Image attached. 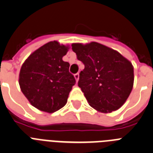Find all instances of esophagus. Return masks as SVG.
Wrapping results in <instances>:
<instances>
[{"mask_svg":"<svg viewBox=\"0 0 153 153\" xmlns=\"http://www.w3.org/2000/svg\"><path fill=\"white\" fill-rule=\"evenodd\" d=\"M74 76H75V80H76V82H78V79H79V73L75 74V75H74Z\"/></svg>","mask_w":153,"mask_h":153,"instance_id":"obj_1","label":"esophagus"}]
</instances>
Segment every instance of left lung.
I'll return each mask as SVG.
<instances>
[{"label":"left lung","mask_w":153,"mask_h":153,"mask_svg":"<svg viewBox=\"0 0 153 153\" xmlns=\"http://www.w3.org/2000/svg\"><path fill=\"white\" fill-rule=\"evenodd\" d=\"M71 46L78 59L85 65L78 85L89 104L102 113L119 109L133 88L131 62L117 51L95 42L73 43Z\"/></svg>","instance_id":"left-lung-1"}]
</instances>
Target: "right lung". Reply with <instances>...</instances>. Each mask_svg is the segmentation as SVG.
<instances>
[{
	"label": "right lung",
	"mask_w": 153,
	"mask_h": 153,
	"mask_svg": "<svg viewBox=\"0 0 153 153\" xmlns=\"http://www.w3.org/2000/svg\"><path fill=\"white\" fill-rule=\"evenodd\" d=\"M68 49V46L52 41L33 53L22 65L20 89L37 109L53 113L66 104L76 82L69 72V63L62 60Z\"/></svg>",
	"instance_id": "add662e5"
}]
</instances>
